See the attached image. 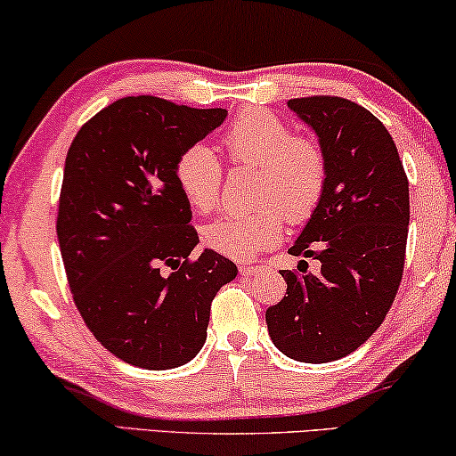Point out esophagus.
I'll return each mask as SVG.
<instances>
[{
  "mask_svg": "<svg viewBox=\"0 0 456 456\" xmlns=\"http://www.w3.org/2000/svg\"><path fill=\"white\" fill-rule=\"evenodd\" d=\"M265 268L258 266V265H240V274L243 277H252V274H260Z\"/></svg>",
  "mask_w": 456,
  "mask_h": 456,
  "instance_id": "1",
  "label": "esophagus"
}]
</instances>
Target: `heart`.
Segmentation results:
<instances>
[{
	"label": "heart",
	"instance_id": "heart-1",
	"mask_svg": "<svg viewBox=\"0 0 456 456\" xmlns=\"http://www.w3.org/2000/svg\"><path fill=\"white\" fill-rule=\"evenodd\" d=\"M231 163L260 167L252 213H233L208 223L204 241L231 258H248L271 248L291 225L307 221L326 188L322 146L304 134H293L285 119L266 109H246L223 136ZM175 182L196 213H210L221 198L223 167L208 146L194 144L175 165Z\"/></svg>",
	"mask_w": 456,
	"mask_h": 456
}]
</instances>
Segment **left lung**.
Returning a JSON list of instances; mask_svg holds the SVG:
<instances>
[{
    "instance_id": "obj_1",
    "label": "left lung",
    "mask_w": 456,
    "mask_h": 456,
    "mask_svg": "<svg viewBox=\"0 0 456 456\" xmlns=\"http://www.w3.org/2000/svg\"><path fill=\"white\" fill-rule=\"evenodd\" d=\"M287 107L316 132L326 188L291 256L320 273L281 271L287 295L266 310L268 335L287 357L326 363L349 355L384 322L403 279L409 182L395 140L357 102L314 94Z\"/></svg>"
}]
</instances>
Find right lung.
I'll return each instance as SVG.
<instances>
[{"label":"right lung","mask_w":456,"mask_h":456,"mask_svg":"<svg viewBox=\"0 0 456 456\" xmlns=\"http://www.w3.org/2000/svg\"><path fill=\"white\" fill-rule=\"evenodd\" d=\"M227 109L140 94L111 102L69 146L57 210L68 285L97 341L126 363L169 370L207 341L210 304L237 266L204 249L175 182L182 152Z\"/></svg>","instance_id":"right-lung-1"}]
</instances>
